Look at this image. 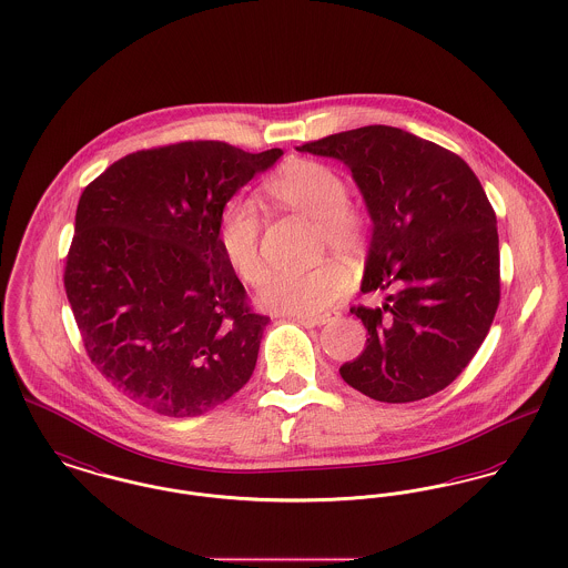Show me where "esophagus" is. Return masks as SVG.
Returning a JSON list of instances; mask_svg holds the SVG:
<instances>
[{
    "label": "esophagus",
    "mask_w": 568,
    "mask_h": 568,
    "mask_svg": "<svg viewBox=\"0 0 568 568\" xmlns=\"http://www.w3.org/2000/svg\"><path fill=\"white\" fill-rule=\"evenodd\" d=\"M337 316V312H325V314H310V316H295L298 323L305 325H314V327H323L327 325L328 321H333Z\"/></svg>",
    "instance_id": "obj_1"
}]
</instances>
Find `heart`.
Returning a JSON list of instances; mask_svg holds the SVG:
<instances>
[{
	"mask_svg": "<svg viewBox=\"0 0 568 568\" xmlns=\"http://www.w3.org/2000/svg\"><path fill=\"white\" fill-rule=\"evenodd\" d=\"M265 192L275 205L314 220L321 252L335 250L348 258L363 254L372 217L365 207L348 199V185L333 166L307 158L291 160L265 183ZM261 237L263 217L252 199L237 196L222 207L217 217L220 250L229 267L252 286H258L265 277ZM348 286L351 273L346 265L327 258L310 270L273 271L258 301L271 312L310 316L337 303Z\"/></svg>",
	"mask_w": 568,
	"mask_h": 568,
	"instance_id": "obj_1",
	"label": "heart"
}]
</instances>
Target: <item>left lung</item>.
Wrapping results in <instances>:
<instances>
[{
    "mask_svg": "<svg viewBox=\"0 0 568 568\" xmlns=\"http://www.w3.org/2000/svg\"><path fill=\"white\" fill-rule=\"evenodd\" d=\"M342 160L365 199L374 235L351 307L365 351L339 367L363 395L406 404L448 387L477 355L500 303L496 213L473 169L453 151L390 125H365L301 145Z\"/></svg>",
    "mask_w": 568,
    "mask_h": 568,
    "instance_id": "1",
    "label": "left lung"
}]
</instances>
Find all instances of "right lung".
Returning a JSON list of instances; mask_svg holds the SVG:
<instances>
[{
  "instance_id": "obj_1",
  "label": "right lung",
  "mask_w": 568,
  "mask_h": 568,
  "mask_svg": "<svg viewBox=\"0 0 568 568\" xmlns=\"http://www.w3.org/2000/svg\"><path fill=\"white\" fill-rule=\"evenodd\" d=\"M224 141L134 151L83 190L63 286L95 369L164 417H199L252 376L270 316L217 243L231 196L270 169Z\"/></svg>"
}]
</instances>
